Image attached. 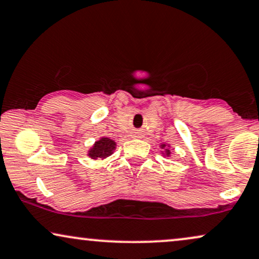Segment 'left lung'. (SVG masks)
Returning a JSON list of instances; mask_svg holds the SVG:
<instances>
[{
  "instance_id": "1",
  "label": "left lung",
  "mask_w": 259,
  "mask_h": 259,
  "mask_svg": "<svg viewBox=\"0 0 259 259\" xmlns=\"http://www.w3.org/2000/svg\"><path fill=\"white\" fill-rule=\"evenodd\" d=\"M165 147H166V145H161V148H165ZM169 154H171V150H169V149H166V155H169Z\"/></svg>"
}]
</instances>
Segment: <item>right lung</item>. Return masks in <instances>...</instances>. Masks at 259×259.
I'll list each match as a JSON object with an SVG mask.
<instances>
[{"instance_id":"right-lung-1","label":"right lung","mask_w":259,"mask_h":259,"mask_svg":"<svg viewBox=\"0 0 259 259\" xmlns=\"http://www.w3.org/2000/svg\"><path fill=\"white\" fill-rule=\"evenodd\" d=\"M114 148H116V142L113 140L101 137L94 143L93 148L88 152V156H91L92 159H105L113 153Z\"/></svg>"}]
</instances>
